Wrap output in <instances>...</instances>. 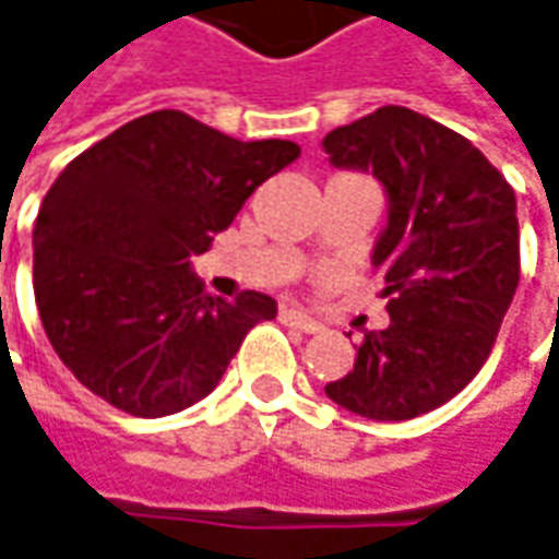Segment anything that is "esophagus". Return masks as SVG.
Returning <instances> with one entry per match:
<instances>
[{
  "mask_svg": "<svg viewBox=\"0 0 559 559\" xmlns=\"http://www.w3.org/2000/svg\"><path fill=\"white\" fill-rule=\"evenodd\" d=\"M278 318H281V324L302 330V333H314V330H321V324H318V321L311 318L309 311L296 309V306H281Z\"/></svg>",
  "mask_w": 559,
  "mask_h": 559,
  "instance_id": "obj_1",
  "label": "esophagus"
}]
</instances>
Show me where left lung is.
<instances>
[{
    "mask_svg": "<svg viewBox=\"0 0 559 559\" xmlns=\"http://www.w3.org/2000/svg\"><path fill=\"white\" fill-rule=\"evenodd\" d=\"M321 146L333 168L373 174L389 201L370 253L389 328L367 333L355 367L324 391L364 419H416L492 352L520 281L514 189L471 140L407 106H382Z\"/></svg>",
    "mask_w": 559,
    "mask_h": 559,
    "instance_id": "obj_1",
    "label": "left lung"
}]
</instances>
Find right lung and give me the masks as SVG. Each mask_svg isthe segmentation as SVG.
Returning a JSON list of instances; mask_svg holds the SVG:
<instances>
[{"label":"right lung","mask_w":559,"mask_h":559,"mask_svg":"<svg viewBox=\"0 0 559 559\" xmlns=\"http://www.w3.org/2000/svg\"><path fill=\"white\" fill-rule=\"evenodd\" d=\"M290 140H235L158 109L94 143L41 201L33 290L70 373L131 416L158 419L219 385L248 330L278 314L272 296L204 294L192 257L290 165Z\"/></svg>","instance_id":"add662e5"}]
</instances>
